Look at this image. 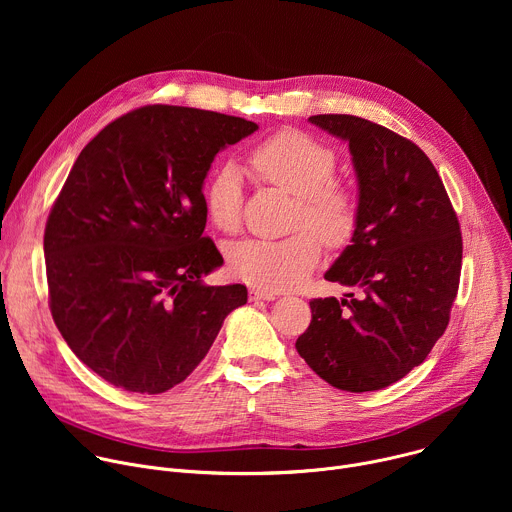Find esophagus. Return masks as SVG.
<instances>
[{"label":"esophagus","mask_w":512,"mask_h":512,"mask_svg":"<svg viewBox=\"0 0 512 512\" xmlns=\"http://www.w3.org/2000/svg\"><path fill=\"white\" fill-rule=\"evenodd\" d=\"M249 298L251 300H267V302H271V300L277 298V294H273V291H267V289H261V287H253V289H249Z\"/></svg>","instance_id":"esophagus-1"}]
</instances>
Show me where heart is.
<instances>
[{
	"label": "heart",
	"mask_w": 512,
	"mask_h": 512,
	"mask_svg": "<svg viewBox=\"0 0 512 512\" xmlns=\"http://www.w3.org/2000/svg\"><path fill=\"white\" fill-rule=\"evenodd\" d=\"M253 172L267 184L294 194V229L298 233L279 241L249 239L229 249L231 273L267 291L300 285L328 247L346 245L358 227V198L350 186L336 180L338 158L332 145L300 131L281 129L249 154ZM210 223L223 233L241 225L243 186L235 164L214 170L204 188Z\"/></svg>",
	"instance_id": "1"
}]
</instances>
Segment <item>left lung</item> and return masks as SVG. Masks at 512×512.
I'll use <instances>...</instances> for the list:
<instances>
[{
    "mask_svg": "<svg viewBox=\"0 0 512 512\" xmlns=\"http://www.w3.org/2000/svg\"><path fill=\"white\" fill-rule=\"evenodd\" d=\"M310 121L352 154L358 227L324 277L358 291L312 300L296 348L332 387L379 391L419 367L448 328L462 271L458 214L411 139L356 115Z\"/></svg>",
    "mask_w": 512,
    "mask_h": 512,
    "instance_id": "left-lung-1",
    "label": "left lung"
}]
</instances>
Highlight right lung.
Masks as SVG:
<instances>
[{
  "label": "right lung",
  "mask_w": 512,
  "mask_h": 512,
  "mask_svg": "<svg viewBox=\"0 0 512 512\" xmlns=\"http://www.w3.org/2000/svg\"><path fill=\"white\" fill-rule=\"evenodd\" d=\"M257 123L145 105L103 127L72 166L46 221L56 328L107 383L158 395L206 356L247 287L206 285L223 265L204 237L202 184L214 156Z\"/></svg>",
  "instance_id": "1"
}]
</instances>
